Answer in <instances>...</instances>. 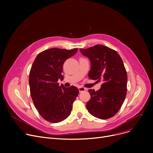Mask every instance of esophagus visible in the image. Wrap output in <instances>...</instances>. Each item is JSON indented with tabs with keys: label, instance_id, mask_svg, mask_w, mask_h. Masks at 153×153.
I'll return each mask as SVG.
<instances>
[{
	"label": "esophagus",
	"instance_id": "obj_1",
	"mask_svg": "<svg viewBox=\"0 0 153 153\" xmlns=\"http://www.w3.org/2000/svg\"><path fill=\"white\" fill-rule=\"evenodd\" d=\"M79 92H84V91H86V89L85 87L80 86V87H79Z\"/></svg>",
	"mask_w": 153,
	"mask_h": 153
}]
</instances>
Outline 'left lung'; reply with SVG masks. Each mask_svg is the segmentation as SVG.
<instances>
[{
    "instance_id": "8db88e82",
    "label": "left lung",
    "mask_w": 153,
    "mask_h": 153,
    "mask_svg": "<svg viewBox=\"0 0 153 153\" xmlns=\"http://www.w3.org/2000/svg\"><path fill=\"white\" fill-rule=\"evenodd\" d=\"M80 51L91 61L89 78L102 82L99 91L89 90L88 111L102 120L114 117L121 108L127 91V73L122 59L116 51L102 45Z\"/></svg>"
}]
</instances>
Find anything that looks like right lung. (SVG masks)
Masks as SVG:
<instances>
[{"instance_id":"add662e5","label":"right lung","mask_w":153,"mask_h":153,"mask_svg":"<svg viewBox=\"0 0 153 153\" xmlns=\"http://www.w3.org/2000/svg\"><path fill=\"white\" fill-rule=\"evenodd\" d=\"M77 50L50 48L39 53L32 64L29 74L31 97L39 114L48 122L59 123L71 114L79 90L73 85H59L58 81L64 77V61Z\"/></svg>"}]
</instances>
